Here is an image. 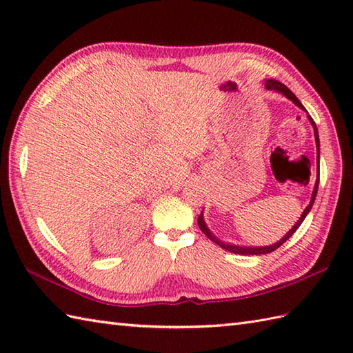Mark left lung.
Segmentation results:
<instances>
[{"label": "left lung", "mask_w": 353, "mask_h": 353, "mask_svg": "<svg viewBox=\"0 0 353 353\" xmlns=\"http://www.w3.org/2000/svg\"><path fill=\"white\" fill-rule=\"evenodd\" d=\"M265 88L267 89H270V91H276V92H281V94H283L285 97H287V99H290L292 103L296 104V106H299L301 109H303L305 110V108H303V104L299 101V99L297 97L292 94L290 89L285 86L283 83H281V81H276V80H267L265 81ZM311 119V123H312V125H314V129H316V124H314V121H312V118H310ZM316 142H317V150H319V147H320V141H319V133H317V129H316ZM320 152V150H319ZM317 190H319V181H317V183H316V188H314V192H312V197H311V201H310V205L306 206V209L303 211V214H302V216L301 219H299V221L294 224V226H292V229L288 232L287 235H285L281 241H277L276 244H273V245H267V247H239V245H232V244H224V243H221L220 239H216L212 234H211V230H209L208 228H206V224H205V221H203V212H201L200 215H199V220H197V223H199V228H200V230L203 232V234L208 236V238H211L214 243H216L219 244L220 247H223V249H226V250H229V252H232V253H238V254H265V253H270V252H274L276 249H279V247L287 241V239L294 234V232L299 229V226H301L302 224V221L305 220V216L308 215V212L311 211V208H312V205H314V200H316V196H317Z\"/></svg>", "instance_id": "1"}]
</instances>
